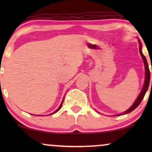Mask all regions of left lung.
Returning <instances> with one entry per match:
<instances>
[{"instance_id":"obj_1","label":"left lung","mask_w":152,"mask_h":152,"mask_svg":"<svg viewBox=\"0 0 152 152\" xmlns=\"http://www.w3.org/2000/svg\"><path fill=\"white\" fill-rule=\"evenodd\" d=\"M139 52H140V54L141 55V57H142V59H143V61H144V64H145V84H144V86H143V88H142V90L141 91V93H140V95H139V96L138 97V98L135 102L134 104H133L132 107H131L127 111H126L125 112H124V114H126V113H131V112L134 111V110L136 109L138 107V105L140 104L141 102H142L143 97H144L145 93H146L147 89L149 88V82H150V70H149V66H148V64H147V59L143 55L142 53V50H141V43L140 41H139ZM151 70H152V68H151ZM151 86H152V81H151ZM122 114H119V115H121Z\"/></svg>"}]
</instances>
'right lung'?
I'll return each instance as SVG.
<instances>
[{
	"instance_id": "1",
	"label": "right lung",
	"mask_w": 152,
	"mask_h": 152,
	"mask_svg": "<svg viewBox=\"0 0 152 152\" xmlns=\"http://www.w3.org/2000/svg\"><path fill=\"white\" fill-rule=\"evenodd\" d=\"M63 102H64V99H63V101H62V102H61V105H60V107H59V108H58V109H57V110H56V111H55V112H54V113H51L50 114V115H52V114H54V113H57V112L58 111H59V110L60 109H61V106H62V104H63Z\"/></svg>"
}]
</instances>
